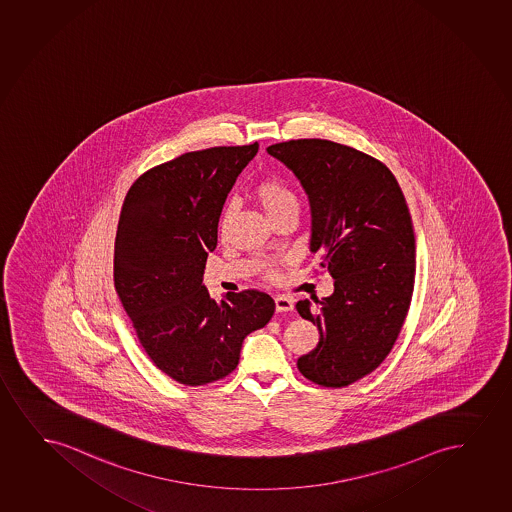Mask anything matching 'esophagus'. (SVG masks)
Returning <instances> with one entry per match:
<instances>
[{"mask_svg": "<svg viewBox=\"0 0 512 512\" xmlns=\"http://www.w3.org/2000/svg\"><path fill=\"white\" fill-rule=\"evenodd\" d=\"M274 304H276V311L290 312L293 309V300L285 295H276L274 297Z\"/></svg>", "mask_w": 512, "mask_h": 512, "instance_id": "1", "label": "esophagus"}]
</instances>
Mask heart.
Listing matches in <instances>:
<instances>
[{
	"mask_svg": "<svg viewBox=\"0 0 512 512\" xmlns=\"http://www.w3.org/2000/svg\"><path fill=\"white\" fill-rule=\"evenodd\" d=\"M253 196H255V200L259 201V205L264 208V212L267 213V217L271 220L278 213L286 210V208L299 205L297 196H295L292 189L286 186L283 180L279 179L262 180L253 189ZM231 217H233V205H227L226 210L222 213V219H220V227L222 229L227 226V222L231 220Z\"/></svg>",
	"mask_w": 512,
	"mask_h": 512,
	"instance_id": "heart-1",
	"label": "heart"
}]
</instances>
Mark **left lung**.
Wrapping results in <instances>:
<instances>
[{"label": "left lung", "mask_w": 512, "mask_h": 512, "mask_svg": "<svg viewBox=\"0 0 512 512\" xmlns=\"http://www.w3.org/2000/svg\"><path fill=\"white\" fill-rule=\"evenodd\" d=\"M267 153L304 187L311 252L335 279L330 297L297 302L319 330L316 349L297 361L299 372L323 387H346L379 368L405 323L415 283L410 210L391 170L358 149L299 139Z\"/></svg>", "instance_id": "1"}]
</instances>
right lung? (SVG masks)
<instances>
[{"mask_svg":"<svg viewBox=\"0 0 512 512\" xmlns=\"http://www.w3.org/2000/svg\"><path fill=\"white\" fill-rule=\"evenodd\" d=\"M257 151L253 142L182 154L142 173L121 206L114 286L140 346L179 384L227 377L246 335L273 318L267 293L229 292L217 302L203 285L222 206Z\"/></svg>","mask_w":512,"mask_h":512,"instance_id":"1","label":"right lung"}]
</instances>
